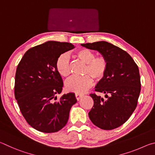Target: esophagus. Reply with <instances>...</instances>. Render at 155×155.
<instances>
[{"instance_id": "esophagus-1", "label": "esophagus", "mask_w": 155, "mask_h": 155, "mask_svg": "<svg viewBox=\"0 0 155 155\" xmlns=\"http://www.w3.org/2000/svg\"><path fill=\"white\" fill-rule=\"evenodd\" d=\"M83 96V94H77V93L75 94V97H76V98H77V101H78V100H79Z\"/></svg>"}]
</instances>
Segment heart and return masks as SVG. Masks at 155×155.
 I'll list each match as a JSON object with an SVG mask.
<instances>
[{"instance_id":"1","label":"heart","mask_w":155,"mask_h":155,"mask_svg":"<svg viewBox=\"0 0 155 155\" xmlns=\"http://www.w3.org/2000/svg\"><path fill=\"white\" fill-rule=\"evenodd\" d=\"M76 55L81 61L86 64L83 70L85 76L73 77L66 81L65 90L70 92L81 94L87 91L93 85V78L98 81L105 77L108 70V61L104 56H97L93 51L81 48ZM57 71L61 77L68 78L71 74V65L67 54H61L56 61Z\"/></svg>"}]
</instances>
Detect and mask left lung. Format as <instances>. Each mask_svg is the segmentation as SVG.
I'll return each mask as SVG.
<instances>
[{"instance_id": "obj_1", "label": "left lung", "mask_w": 155, "mask_h": 155, "mask_svg": "<svg viewBox=\"0 0 155 155\" xmlns=\"http://www.w3.org/2000/svg\"><path fill=\"white\" fill-rule=\"evenodd\" d=\"M85 48L98 51L108 61V70L95 87L104 98L91 94L94 105L89 117L94 125L112 130L127 121L137 105L141 81L137 65L124 50L107 41L82 44Z\"/></svg>"}]
</instances>
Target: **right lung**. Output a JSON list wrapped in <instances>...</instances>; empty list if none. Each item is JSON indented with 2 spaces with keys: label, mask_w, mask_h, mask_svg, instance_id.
Masks as SVG:
<instances>
[{
  "label": "right lung",
  "mask_w": 155,
  "mask_h": 155,
  "mask_svg": "<svg viewBox=\"0 0 155 155\" xmlns=\"http://www.w3.org/2000/svg\"><path fill=\"white\" fill-rule=\"evenodd\" d=\"M74 48L71 43L48 41L25 52L18 65L14 94L26 121L37 130L57 132L69 118L77 103L74 93L61 92L63 81L55 64L61 54Z\"/></svg>",
  "instance_id": "obj_1"
}]
</instances>
